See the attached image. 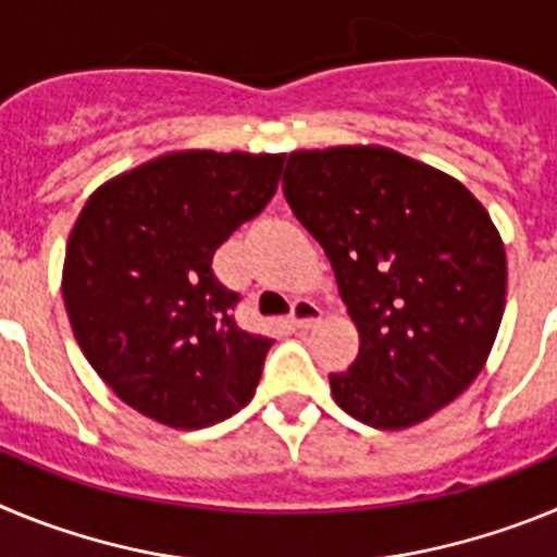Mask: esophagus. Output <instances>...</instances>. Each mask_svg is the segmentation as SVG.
I'll list each match as a JSON object with an SVG mask.
<instances>
[{
	"mask_svg": "<svg viewBox=\"0 0 557 557\" xmlns=\"http://www.w3.org/2000/svg\"><path fill=\"white\" fill-rule=\"evenodd\" d=\"M289 321L298 329H312L314 323L321 321V307L314 301H307V298H298L293 304V312H289Z\"/></svg>",
	"mask_w": 557,
	"mask_h": 557,
	"instance_id": "esophagus-1",
	"label": "esophagus"
}]
</instances>
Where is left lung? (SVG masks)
Masks as SVG:
<instances>
[{
	"label": "left lung",
	"instance_id": "left-lung-1",
	"mask_svg": "<svg viewBox=\"0 0 557 557\" xmlns=\"http://www.w3.org/2000/svg\"><path fill=\"white\" fill-rule=\"evenodd\" d=\"M284 198L321 243L359 332L334 401L405 430L455 401L488 359L508 264L488 211L460 181L385 147L289 152Z\"/></svg>",
	"mask_w": 557,
	"mask_h": 557
}]
</instances>
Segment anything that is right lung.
<instances>
[{
	"mask_svg": "<svg viewBox=\"0 0 557 557\" xmlns=\"http://www.w3.org/2000/svg\"><path fill=\"white\" fill-rule=\"evenodd\" d=\"M284 156L172 152L108 181L69 234L63 304L81 351L141 416L200 430L253 398L273 339L239 329L214 250L273 198Z\"/></svg>",
	"mask_w": 557,
	"mask_h": 557,
	"instance_id": "obj_1",
	"label": "right lung"
}]
</instances>
